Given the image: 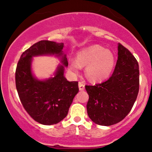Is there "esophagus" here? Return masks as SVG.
Here are the masks:
<instances>
[{
    "mask_svg": "<svg viewBox=\"0 0 152 152\" xmlns=\"http://www.w3.org/2000/svg\"><path fill=\"white\" fill-rule=\"evenodd\" d=\"M78 88H79V90L80 91L84 90L85 85L83 84V83H81V82H79V83H78Z\"/></svg>",
    "mask_w": 152,
    "mask_h": 152,
    "instance_id": "1",
    "label": "esophagus"
}]
</instances>
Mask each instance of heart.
<instances>
[{
	"instance_id": "b5f03b06",
	"label": "heart",
	"mask_w": 152,
	"mask_h": 152,
	"mask_svg": "<svg viewBox=\"0 0 152 152\" xmlns=\"http://www.w3.org/2000/svg\"><path fill=\"white\" fill-rule=\"evenodd\" d=\"M115 65V56L104 47L92 46L77 53L76 61L69 63V70L74 76L78 74L81 67H85V75L91 81L99 82L111 75Z\"/></svg>"
}]
</instances>
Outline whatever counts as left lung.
<instances>
[{
	"mask_svg": "<svg viewBox=\"0 0 152 152\" xmlns=\"http://www.w3.org/2000/svg\"><path fill=\"white\" fill-rule=\"evenodd\" d=\"M139 70L137 59L127 48L118 43V60L112 76L94 86H86L89 96L87 113L91 121L111 126L128 115L137 99Z\"/></svg>",
	"mask_w": 152,
	"mask_h": 152,
	"instance_id": "1",
	"label": "left lung"
}]
</instances>
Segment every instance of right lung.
Returning <instances> with one entry per match:
<instances>
[{
    "label": "right lung",
    "instance_id": "obj_1",
    "mask_svg": "<svg viewBox=\"0 0 152 152\" xmlns=\"http://www.w3.org/2000/svg\"><path fill=\"white\" fill-rule=\"evenodd\" d=\"M64 43L50 41L36 43L22 53L15 71V86L22 105L36 121L43 125L58 124L67 116L75 96L77 81H69L64 76L68 66ZM55 55L61 60L54 76L40 80L32 71V57Z\"/></svg>",
    "mask_w": 152,
    "mask_h": 152
}]
</instances>
